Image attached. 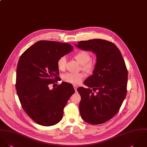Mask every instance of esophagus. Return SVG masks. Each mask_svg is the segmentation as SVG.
I'll return each mask as SVG.
<instances>
[{"instance_id": "34e87169", "label": "esophagus", "mask_w": 147, "mask_h": 147, "mask_svg": "<svg viewBox=\"0 0 147 147\" xmlns=\"http://www.w3.org/2000/svg\"><path fill=\"white\" fill-rule=\"evenodd\" d=\"M73 87H74V90H75V91H76V92H77V86H76V85H74L73 86Z\"/></svg>"}]
</instances>
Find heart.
Instances as JSON below:
<instances>
[{
    "mask_svg": "<svg viewBox=\"0 0 147 147\" xmlns=\"http://www.w3.org/2000/svg\"><path fill=\"white\" fill-rule=\"evenodd\" d=\"M76 60L81 65L82 70L88 74H91L94 72L95 69V63L91 59L90 54L86 51H80L78 52L74 56ZM66 59L65 57H61L59 58L57 61V67L59 70L63 71L66 68ZM84 77L83 73H66L63 76V80L64 81L74 84L78 85L81 82Z\"/></svg>",
    "mask_w": 147,
    "mask_h": 147,
    "instance_id": "b5f03b06",
    "label": "heart"
}]
</instances>
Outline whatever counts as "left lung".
Here are the masks:
<instances>
[{
  "instance_id": "8db88e82",
  "label": "left lung",
  "mask_w": 147,
  "mask_h": 147,
  "mask_svg": "<svg viewBox=\"0 0 147 147\" xmlns=\"http://www.w3.org/2000/svg\"><path fill=\"white\" fill-rule=\"evenodd\" d=\"M76 46L91 51L97 58L93 74L84 82L89 88L77 89L81 96V116L91 124L104 123L117 114L127 95L128 71L125 61L117 47L109 41H81ZM90 88L98 91L94 94Z\"/></svg>"
}]
</instances>
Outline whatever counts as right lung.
<instances>
[{
	"mask_svg": "<svg viewBox=\"0 0 147 147\" xmlns=\"http://www.w3.org/2000/svg\"><path fill=\"white\" fill-rule=\"evenodd\" d=\"M73 48L68 43L41 40L28 48L19 59L17 94L24 111L38 124L51 126L58 123L69 99L75 92L71 84L65 82L57 84L53 90L48 87L59 81L58 59Z\"/></svg>",
	"mask_w": 147,
	"mask_h": 147,
	"instance_id": "right-lung-1",
	"label": "right lung"
}]
</instances>
